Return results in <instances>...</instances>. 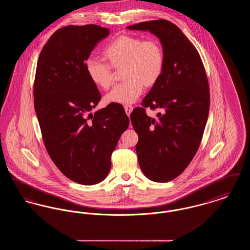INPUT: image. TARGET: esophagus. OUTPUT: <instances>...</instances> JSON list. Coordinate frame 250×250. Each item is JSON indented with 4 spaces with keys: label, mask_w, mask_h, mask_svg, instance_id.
<instances>
[{
    "label": "esophagus",
    "mask_w": 250,
    "mask_h": 250,
    "mask_svg": "<svg viewBox=\"0 0 250 250\" xmlns=\"http://www.w3.org/2000/svg\"><path fill=\"white\" fill-rule=\"evenodd\" d=\"M125 113L129 116L131 112H132V110H133V107L130 106V105H125Z\"/></svg>",
    "instance_id": "esophagus-1"
}]
</instances>
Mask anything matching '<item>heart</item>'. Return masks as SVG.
Segmentation results:
<instances>
[{"label": "heart", "mask_w": 250, "mask_h": 250, "mask_svg": "<svg viewBox=\"0 0 250 250\" xmlns=\"http://www.w3.org/2000/svg\"><path fill=\"white\" fill-rule=\"evenodd\" d=\"M104 55L109 65L100 60L89 59L85 68L88 77L96 86L107 90L115 82L116 70L123 69L125 82L108 93L107 103L132 104L143 94L144 86H155L162 76L165 65V54L161 43L156 39L123 35L112 41Z\"/></svg>", "instance_id": "heart-1"}]
</instances>
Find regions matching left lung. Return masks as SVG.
<instances>
[{"label": "left lung", "instance_id": "8db88e82", "mask_svg": "<svg viewBox=\"0 0 250 250\" xmlns=\"http://www.w3.org/2000/svg\"><path fill=\"white\" fill-rule=\"evenodd\" d=\"M127 29L149 31L164 50L162 76L130 118L139 136L136 152L143 174L166 183L187 168L202 142L210 107L206 72L198 50L175 24L156 20ZM145 107L162 111L155 120L146 114Z\"/></svg>", "mask_w": 250, "mask_h": 250}]
</instances>
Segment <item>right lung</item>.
I'll return each instance as SVG.
<instances>
[{
    "instance_id": "right-lung-1",
    "label": "right lung",
    "mask_w": 250,
    "mask_h": 250,
    "mask_svg": "<svg viewBox=\"0 0 250 250\" xmlns=\"http://www.w3.org/2000/svg\"><path fill=\"white\" fill-rule=\"evenodd\" d=\"M108 35L95 24L62 27L42 48L36 66L34 103L48 154L62 174L84 186L107 177L111 154L129 125L118 105L90 112L101 95L85 62Z\"/></svg>"
}]
</instances>
